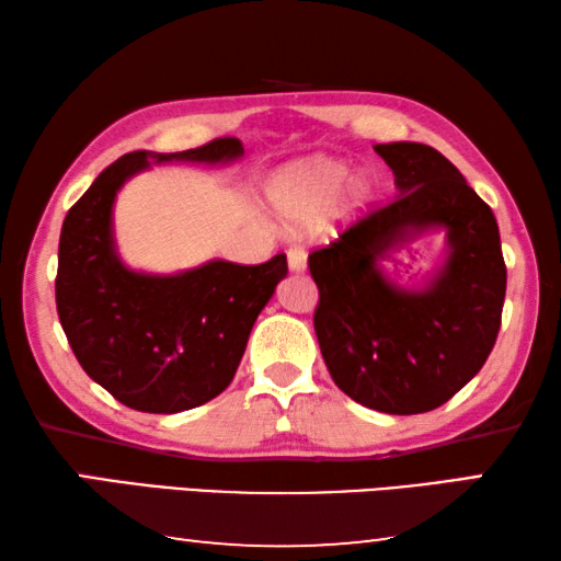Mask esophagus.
<instances>
[{
  "mask_svg": "<svg viewBox=\"0 0 561 561\" xmlns=\"http://www.w3.org/2000/svg\"><path fill=\"white\" fill-rule=\"evenodd\" d=\"M287 260H289V270L291 272H304L307 270V252L301 250V247H291L287 252Z\"/></svg>",
  "mask_w": 561,
  "mask_h": 561,
  "instance_id": "obj_1",
  "label": "esophagus"
}]
</instances>
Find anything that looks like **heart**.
<instances>
[{"mask_svg": "<svg viewBox=\"0 0 561 561\" xmlns=\"http://www.w3.org/2000/svg\"><path fill=\"white\" fill-rule=\"evenodd\" d=\"M348 178V165L334 158H311L287 170L274 185V203L289 222L314 220L334 203ZM371 201V183L364 175L351 178L344 188V207L356 213Z\"/></svg>", "mask_w": 561, "mask_h": 561, "instance_id": "1", "label": "heart"}]
</instances>
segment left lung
Returning <instances> with one entry per match:
<instances>
[{
  "label": "left lung",
  "mask_w": 561,
  "mask_h": 561,
  "mask_svg": "<svg viewBox=\"0 0 561 561\" xmlns=\"http://www.w3.org/2000/svg\"><path fill=\"white\" fill-rule=\"evenodd\" d=\"M398 195L309 254L314 329L334 383L391 415L428 413L460 391L495 346L507 267L490 205L448 158L381 144ZM443 226L449 257L428 288L401 290L377 267L398 241Z\"/></svg>",
  "instance_id": "left-lung-1"
}]
</instances>
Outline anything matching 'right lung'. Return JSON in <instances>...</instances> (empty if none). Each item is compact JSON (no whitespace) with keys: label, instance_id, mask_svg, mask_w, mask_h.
<instances>
[{"label":"right lung","instance_id":"add662e5","mask_svg":"<svg viewBox=\"0 0 561 561\" xmlns=\"http://www.w3.org/2000/svg\"><path fill=\"white\" fill-rule=\"evenodd\" d=\"M242 153L237 138L183 153L133 150L103 170L66 215L56 272L64 334L83 371L133 411H190L230 386L254 321L287 277V254L252 267L213 260L168 277L133 272L113 242V201L150 160L215 165Z\"/></svg>","mask_w":561,"mask_h":561}]
</instances>
